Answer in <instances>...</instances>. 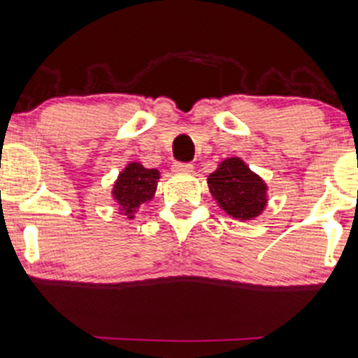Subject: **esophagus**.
<instances>
[{"instance_id":"34e87169","label":"esophagus","mask_w":358,"mask_h":358,"mask_svg":"<svg viewBox=\"0 0 358 358\" xmlns=\"http://www.w3.org/2000/svg\"><path fill=\"white\" fill-rule=\"evenodd\" d=\"M194 166L190 163H175L173 164V171L175 173H190Z\"/></svg>"}]
</instances>
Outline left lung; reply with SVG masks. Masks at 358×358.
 Segmentation results:
<instances>
[{"label": "left lung", "instance_id": "1", "mask_svg": "<svg viewBox=\"0 0 358 358\" xmlns=\"http://www.w3.org/2000/svg\"><path fill=\"white\" fill-rule=\"evenodd\" d=\"M209 190L220 208L236 220H254L268 202L266 183L240 157H228L208 178Z\"/></svg>", "mask_w": 358, "mask_h": 358}]
</instances>
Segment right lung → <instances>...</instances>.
<instances>
[{"mask_svg": "<svg viewBox=\"0 0 358 358\" xmlns=\"http://www.w3.org/2000/svg\"><path fill=\"white\" fill-rule=\"evenodd\" d=\"M157 180L159 171L144 168L141 163H130L123 169L113 187V199L120 204L122 214L134 220L135 210L154 197Z\"/></svg>", "mask_w": 358, "mask_h": 358, "instance_id": "1", "label": "right lung"}]
</instances>
